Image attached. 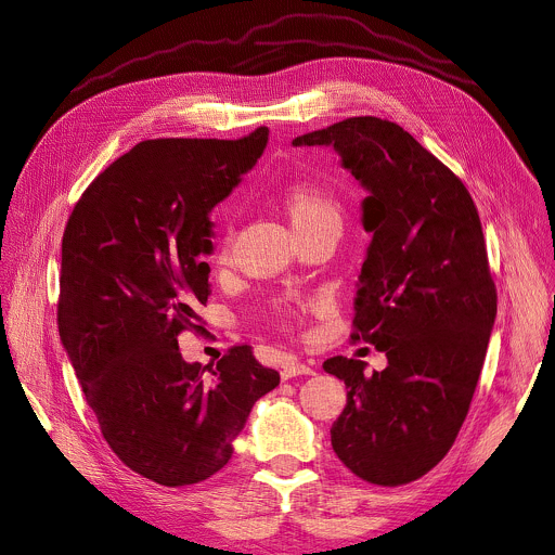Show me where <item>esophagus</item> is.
Masks as SVG:
<instances>
[{
    "instance_id": "obj_1",
    "label": "esophagus",
    "mask_w": 555,
    "mask_h": 555,
    "mask_svg": "<svg viewBox=\"0 0 555 555\" xmlns=\"http://www.w3.org/2000/svg\"><path fill=\"white\" fill-rule=\"evenodd\" d=\"M282 379H291V377H297V375H313V369L300 360H286L282 364V371H280Z\"/></svg>"
}]
</instances>
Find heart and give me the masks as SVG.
<instances>
[{"instance_id": "obj_1", "label": "heart", "mask_w": 555, "mask_h": 555, "mask_svg": "<svg viewBox=\"0 0 555 555\" xmlns=\"http://www.w3.org/2000/svg\"><path fill=\"white\" fill-rule=\"evenodd\" d=\"M278 197H280V204L286 212V218L291 220L295 233L320 227V224H328V222L339 227L337 199L328 191H324L311 182H288L278 191ZM229 253H231V233L227 231L220 237V258L227 260ZM278 320L284 326H293L297 322V313L293 309L284 307L278 311Z\"/></svg>"}]
</instances>
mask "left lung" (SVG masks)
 I'll list each match as a JSON object with an SVG mask.
<instances>
[{"instance_id":"obj_1","label":"left lung","mask_w":555,"mask_h":555,"mask_svg":"<svg viewBox=\"0 0 555 555\" xmlns=\"http://www.w3.org/2000/svg\"><path fill=\"white\" fill-rule=\"evenodd\" d=\"M331 146L362 184L371 233L351 339L385 351V371L335 356L347 385L331 444L382 487L422 478L449 453L468 413L498 313L478 208L460 178L402 126L349 117L293 140Z\"/></svg>"}]
</instances>
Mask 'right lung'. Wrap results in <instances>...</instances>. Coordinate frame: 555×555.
Segmentation results:
<instances>
[{
    "instance_id": "add662e5",
    "label": "right lung",
    "mask_w": 555,
    "mask_h": 555,
    "mask_svg": "<svg viewBox=\"0 0 555 555\" xmlns=\"http://www.w3.org/2000/svg\"><path fill=\"white\" fill-rule=\"evenodd\" d=\"M267 142V126L242 140L140 142L83 191L64 231L62 345L108 447L164 487L218 474L253 404L280 385L246 345L206 366L178 347L210 295V210Z\"/></svg>"
}]
</instances>
